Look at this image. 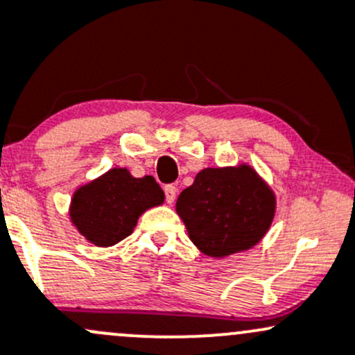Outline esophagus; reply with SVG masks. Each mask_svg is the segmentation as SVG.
<instances>
[{"instance_id":"34e87169","label":"esophagus","mask_w":355,"mask_h":355,"mask_svg":"<svg viewBox=\"0 0 355 355\" xmlns=\"http://www.w3.org/2000/svg\"><path fill=\"white\" fill-rule=\"evenodd\" d=\"M175 197H177V187L175 185H166L165 187V198L168 204H173Z\"/></svg>"}]
</instances>
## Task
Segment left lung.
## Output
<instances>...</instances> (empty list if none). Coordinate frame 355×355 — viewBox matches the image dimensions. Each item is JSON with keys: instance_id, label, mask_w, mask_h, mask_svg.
Instances as JSON below:
<instances>
[{"instance_id": "left-lung-1", "label": "left lung", "mask_w": 355, "mask_h": 355, "mask_svg": "<svg viewBox=\"0 0 355 355\" xmlns=\"http://www.w3.org/2000/svg\"><path fill=\"white\" fill-rule=\"evenodd\" d=\"M175 209L198 251L225 258L254 248L266 236L276 196L251 165L239 163L198 171Z\"/></svg>"}]
</instances>
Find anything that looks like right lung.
Wrapping results in <instances>:
<instances>
[{
  "label": "right lung",
  "mask_w": 355,
  "mask_h": 355,
  "mask_svg": "<svg viewBox=\"0 0 355 355\" xmlns=\"http://www.w3.org/2000/svg\"><path fill=\"white\" fill-rule=\"evenodd\" d=\"M163 202L165 193L151 175L136 178L116 166L76 189L69 217L89 243L109 248L135 231L143 212Z\"/></svg>",
  "instance_id": "obj_1"
}]
</instances>
